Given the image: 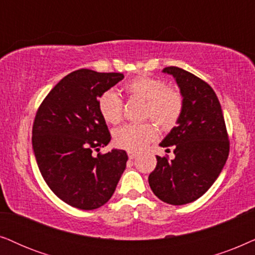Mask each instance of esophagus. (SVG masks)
<instances>
[{"label":"esophagus","instance_id":"esophagus-1","mask_svg":"<svg viewBox=\"0 0 255 255\" xmlns=\"http://www.w3.org/2000/svg\"><path fill=\"white\" fill-rule=\"evenodd\" d=\"M136 156H137L136 152H134V151H128V157H129V159H134L135 157H136Z\"/></svg>","mask_w":255,"mask_h":255}]
</instances>
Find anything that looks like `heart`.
Returning a JSON list of instances; mask_svg holds the SVG:
<instances>
[{
	"label": "heart",
	"instance_id": "heart-1",
	"mask_svg": "<svg viewBox=\"0 0 255 255\" xmlns=\"http://www.w3.org/2000/svg\"><path fill=\"white\" fill-rule=\"evenodd\" d=\"M128 96L143 100L144 118H150L162 129H171L181 118L184 100L182 93L157 78L138 76L125 84ZM98 108L107 124L117 125L122 118V100L114 91L108 90L98 99ZM157 129L151 122L125 125L114 131V143L126 150L137 151L155 140Z\"/></svg>",
	"mask_w": 255,
	"mask_h": 255
}]
</instances>
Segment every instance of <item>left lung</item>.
I'll list each match as a JSON object with an SVG mask.
<instances>
[{"mask_svg": "<svg viewBox=\"0 0 255 255\" xmlns=\"http://www.w3.org/2000/svg\"><path fill=\"white\" fill-rule=\"evenodd\" d=\"M181 91L184 106L177 126L159 145L174 148L175 158L156 156L149 185L157 198L184 205L202 197L218 178L229 157L230 141L222 106L208 83L176 66L163 69Z\"/></svg>", "mask_w": 255, "mask_h": 255, "instance_id": "left-lung-1", "label": "left lung"}]
</instances>
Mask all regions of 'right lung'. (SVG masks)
I'll return each instance as SVG.
<instances>
[{
	"label": "right lung",
	"mask_w": 255,
	"mask_h": 255,
	"mask_svg": "<svg viewBox=\"0 0 255 255\" xmlns=\"http://www.w3.org/2000/svg\"><path fill=\"white\" fill-rule=\"evenodd\" d=\"M122 79V73L73 71L50 91L36 113L37 165L54 195L73 208L94 210L106 204L126 169L125 150L93 155L111 141L98 99Z\"/></svg>",
	"instance_id": "obj_1"
}]
</instances>
